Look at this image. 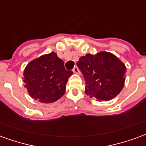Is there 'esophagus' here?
Listing matches in <instances>:
<instances>
[{
	"label": "esophagus",
	"mask_w": 146,
	"mask_h": 146,
	"mask_svg": "<svg viewBox=\"0 0 146 146\" xmlns=\"http://www.w3.org/2000/svg\"><path fill=\"white\" fill-rule=\"evenodd\" d=\"M73 72L74 73H76V74H80V73L79 69H78V67H76V66H75L74 68H73Z\"/></svg>",
	"instance_id": "esophagus-1"
}]
</instances>
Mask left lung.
<instances>
[{"instance_id": "left-lung-1", "label": "left lung", "mask_w": 146, "mask_h": 146, "mask_svg": "<svg viewBox=\"0 0 146 146\" xmlns=\"http://www.w3.org/2000/svg\"><path fill=\"white\" fill-rule=\"evenodd\" d=\"M85 79V94L98 101H109L122 91L126 66L110 52L87 54L76 62Z\"/></svg>"}]
</instances>
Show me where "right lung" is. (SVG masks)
<instances>
[{"label": "right lung", "mask_w": 146, "mask_h": 146, "mask_svg": "<svg viewBox=\"0 0 146 146\" xmlns=\"http://www.w3.org/2000/svg\"><path fill=\"white\" fill-rule=\"evenodd\" d=\"M72 71L65 69L64 62L55 52L43 54L30 61L23 72V82L31 98L42 103H51L66 92Z\"/></svg>", "instance_id": "add662e5"}]
</instances>
